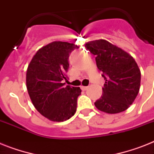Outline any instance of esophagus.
Returning <instances> with one entry per match:
<instances>
[{
	"mask_svg": "<svg viewBox=\"0 0 154 154\" xmlns=\"http://www.w3.org/2000/svg\"><path fill=\"white\" fill-rule=\"evenodd\" d=\"M81 89H82L83 91H85V90L88 89V86H82L81 87Z\"/></svg>",
	"mask_w": 154,
	"mask_h": 154,
	"instance_id": "34e87169",
	"label": "esophagus"
}]
</instances>
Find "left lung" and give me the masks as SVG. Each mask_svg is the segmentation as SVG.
<instances>
[{
    "label": "left lung",
    "instance_id": "left-lung-1",
    "mask_svg": "<svg viewBox=\"0 0 154 154\" xmlns=\"http://www.w3.org/2000/svg\"><path fill=\"white\" fill-rule=\"evenodd\" d=\"M85 46L96 56L97 66L105 80L102 96L94 103L97 109L111 114L126 110L141 85V71L134 57L103 39L87 42Z\"/></svg>",
    "mask_w": 154,
    "mask_h": 154
}]
</instances>
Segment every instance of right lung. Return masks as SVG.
<instances>
[{
	"label": "right lung",
	"mask_w": 154,
	"mask_h": 154,
	"mask_svg": "<svg viewBox=\"0 0 154 154\" xmlns=\"http://www.w3.org/2000/svg\"><path fill=\"white\" fill-rule=\"evenodd\" d=\"M79 47L53 42L36 53L26 72V87L36 109L52 122H65L77 110L80 87L65 86L69 68V53Z\"/></svg>",
	"instance_id": "1"
}]
</instances>
